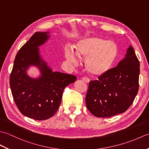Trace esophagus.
Here are the masks:
<instances>
[{"label":"esophagus","instance_id":"1","mask_svg":"<svg viewBox=\"0 0 149 149\" xmlns=\"http://www.w3.org/2000/svg\"><path fill=\"white\" fill-rule=\"evenodd\" d=\"M82 80H83L84 82H85V83H87V84L89 83H90V79H89V78H88V77H83V79H82Z\"/></svg>","mask_w":149,"mask_h":149}]
</instances>
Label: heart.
<instances>
[{"label": "heart", "instance_id": "1", "mask_svg": "<svg viewBox=\"0 0 149 149\" xmlns=\"http://www.w3.org/2000/svg\"><path fill=\"white\" fill-rule=\"evenodd\" d=\"M118 54V46L115 42L97 36L81 40L75 47V53L71 49L65 50L68 61L77 65L78 58L85 59L86 70L97 77L102 76L113 68Z\"/></svg>", "mask_w": 149, "mask_h": 149}]
</instances>
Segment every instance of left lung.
<instances>
[{
	"instance_id": "8db88e82",
	"label": "left lung",
	"mask_w": 149,
	"mask_h": 149,
	"mask_svg": "<svg viewBox=\"0 0 149 149\" xmlns=\"http://www.w3.org/2000/svg\"><path fill=\"white\" fill-rule=\"evenodd\" d=\"M140 62L129 46L125 58L107 74L91 81L86 96L88 109L97 117L122 113L133 102L139 88Z\"/></svg>"
}]
</instances>
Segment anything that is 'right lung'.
<instances>
[{"label":"right lung","instance_id":"obj_1","mask_svg":"<svg viewBox=\"0 0 149 149\" xmlns=\"http://www.w3.org/2000/svg\"><path fill=\"white\" fill-rule=\"evenodd\" d=\"M49 32H36L15 57L9 84L15 102L24 116L37 120L52 117L59 108L65 87L74 83L75 75L53 72L40 56L39 47L49 38ZM40 70L37 78L28 76L29 66Z\"/></svg>","mask_w":149,"mask_h":149}]
</instances>
